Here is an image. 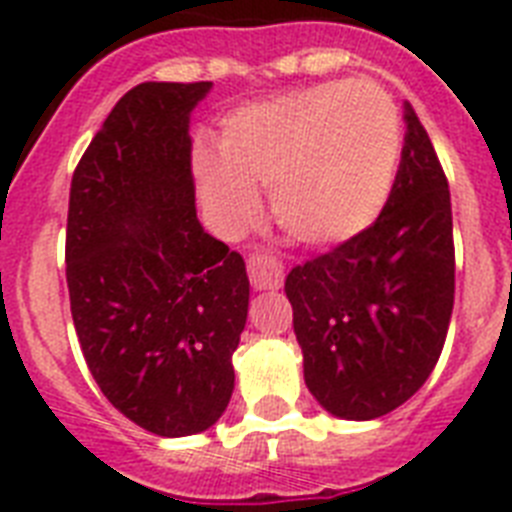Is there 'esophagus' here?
I'll return each instance as SVG.
<instances>
[{
  "label": "esophagus",
  "instance_id": "34e87169",
  "mask_svg": "<svg viewBox=\"0 0 512 512\" xmlns=\"http://www.w3.org/2000/svg\"><path fill=\"white\" fill-rule=\"evenodd\" d=\"M248 277L253 290H280L285 282V266L266 253H256L248 259Z\"/></svg>",
  "mask_w": 512,
  "mask_h": 512
}]
</instances>
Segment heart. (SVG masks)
<instances>
[{"instance_id": "obj_1", "label": "heart", "mask_w": 512, "mask_h": 512, "mask_svg": "<svg viewBox=\"0 0 512 512\" xmlns=\"http://www.w3.org/2000/svg\"><path fill=\"white\" fill-rule=\"evenodd\" d=\"M400 117L371 80L322 83L235 109L217 154L193 159L198 193L222 230L256 222L269 188L274 217L301 246L332 248L379 219L400 164Z\"/></svg>"}]
</instances>
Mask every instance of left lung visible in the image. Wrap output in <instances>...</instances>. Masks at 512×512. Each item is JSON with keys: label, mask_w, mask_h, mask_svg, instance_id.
<instances>
[{"label": "left lung", "mask_w": 512, "mask_h": 512, "mask_svg": "<svg viewBox=\"0 0 512 512\" xmlns=\"http://www.w3.org/2000/svg\"><path fill=\"white\" fill-rule=\"evenodd\" d=\"M403 109V156L377 222L285 280L308 392L348 421L384 416L421 390L453 314L450 190L418 114Z\"/></svg>", "instance_id": "left-lung-1"}]
</instances>
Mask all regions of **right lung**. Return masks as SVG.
Masks as SVG:
<instances>
[{
  "label": "right lung",
  "instance_id": "right-lung-1",
  "mask_svg": "<svg viewBox=\"0 0 512 512\" xmlns=\"http://www.w3.org/2000/svg\"><path fill=\"white\" fill-rule=\"evenodd\" d=\"M201 83H141L80 159L67 209V290L104 398L156 437L219 421L248 319L246 261L204 232L190 175Z\"/></svg>",
  "mask_w": 512,
  "mask_h": 512
}]
</instances>
